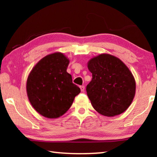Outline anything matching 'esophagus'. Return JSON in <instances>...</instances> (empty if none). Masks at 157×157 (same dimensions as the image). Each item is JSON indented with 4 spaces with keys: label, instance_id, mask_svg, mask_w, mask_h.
Returning <instances> with one entry per match:
<instances>
[{
    "label": "esophagus",
    "instance_id": "1",
    "mask_svg": "<svg viewBox=\"0 0 157 157\" xmlns=\"http://www.w3.org/2000/svg\"><path fill=\"white\" fill-rule=\"evenodd\" d=\"M80 90L82 92L84 91V86H80Z\"/></svg>",
    "mask_w": 157,
    "mask_h": 157
}]
</instances>
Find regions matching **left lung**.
<instances>
[{
	"instance_id": "1",
	"label": "left lung",
	"mask_w": 157,
	"mask_h": 157,
	"mask_svg": "<svg viewBox=\"0 0 157 157\" xmlns=\"http://www.w3.org/2000/svg\"><path fill=\"white\" fill-rule=\"evenodd\" d=\"M92 79L87 95L95 110L112 117L127 110L134 99L136 82L128 67L113 55L100 54L87 63Z\"/></svg>"
}]
</instances>
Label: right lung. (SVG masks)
Wrapping results in <instances>:
<instances>
[{
	"instance_id": "add662e5",
	"label": "right lung",
	"mask_w": 157,
	"mask_h": 157,
	"mask_svg": "<svg viewBox=\"0 0 157 157\" xmlns=\"http://www.w3.org/2000/svg\"><path fill=\"white\" fill-rule=\"evenodd\" d=\"M69 59L62 52L48 55L32 69L26 83L33 108L48 118H57L72 105L80 89L67 73Z\"/></svg>"
}]
</instances>
